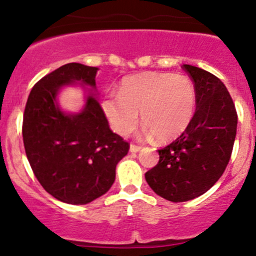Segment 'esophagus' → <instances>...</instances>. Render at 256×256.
Returning a JSON list of instances; mask_svg holds the SVG:
<instances>
[{
  "label": "esophagus",
  "instance_id": "esophagus-1",
  "mask_svg": "<svg viewBox=\"0 0 256 256\" xmlns=\"http://www.w3.org/2000/svg\"><path fill=\"white\" fill-rule=\"evenodd\" d=\"M141 148H142V146H138V144H130L131 152H138V151H141Z\"/></svg>",
  "mask_w": 256,
  "mask_h": 256
}]
</instances>
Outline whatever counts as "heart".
I'll return each mask as SVG.
<instances>
[{
    "label": "heart",
    "instance_id": "obj_1",
    "mask_svg": "<svg viewBox=\"0 0 256 256\" xmlns=\"http://www.w3.org/2000/svg\"><path fill=\"white\" fill-rule=\"evenodd\" d=\"M196 102V86L187 76L146 72L124 78L118 94L105 95L102 108L118 135H130L138 126L141 112L150 134L160 141H171L190 126Z\"/></svg>",
    "mask_w": 256,
    "mask_h": 256
}]
</instances>
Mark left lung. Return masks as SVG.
Listing matches in <instances>:
<instances>
[{
  "label": "left lung",
  "instance_id": "left-lung-1",
  "mask_svg": "<svg viewBox=\"0 0 256 256\" xmlns=\"http://www.w3.org/2000/svg\"><path fill=\"white\" fill-rule=\"evenodd\" d=\"M182 68L196 86L194 115L180 138L158 150V164L144 174L156 194L174 203L200 197L222 177L238 124L236 105L220 79L197 66Z\"/></svg>",
  "mask_w": 256,
  "mask_h": 256
}]
</instances>
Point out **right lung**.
<instances>
[{"label":"right lung","mask_w":256,"mask_h":256,"mask_svg":"<svg viewBox=\"0 0 256 256\" xmlns=\"http://www.w3.org/2000/svg\"><path fill=\"white\" fill-rule=\"evenodd\" d=\"M98 68L68 63L43 76L32 88L23 114L26 154L38 182L69 204H86L105 194L115 168L130 144L112 132L102 106L89 95L76 115L60 112L58 90L73 82L95 86Z\"/></svg>","instance_id":"add662e5"}]
</instances>
